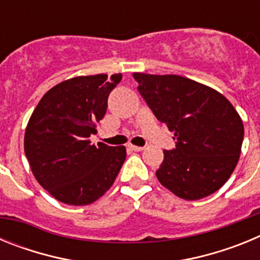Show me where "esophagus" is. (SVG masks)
Returning a JSON list of instances; mask_svg holds the SVG:
<instances>
[{
    "label": "esophagus",
    "instance_id": "34e87169",
    "mask_svg": "<svg viewBox=\"0 0 260 260\" xmlns=\"http://www.w3.org/2000/svg\"><path fill=\"white\" fill-rule=\"evenodd\" d=\"M128 148H130V150H133V151H137V152H141V151H143V150H144L143 147L133 146V144H130V146H128Z\"/></svg>",
    "mask_w": 260,
    "mask_h": 260
}]
</instances>
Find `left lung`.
<instances>
[{"instance_id": "8db88e82", "label": "left lung", "mask_w": 260, "mask_h": 260, "mask_svg": "<svg viewBox=\"0 0 260 260\" xmlns=\"http://www.w3.org/2000/svg\"><path fill=\"white\" fill-rule=\"evenodd\" d=\"M133 78L156 118L177 139L173 151L164 150L158 182L185 201L217 191L241 155L243 122L237 110L216 89L181 75L133 73Z\"/></svg>"}]
</instances>
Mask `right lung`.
I'll return each instance as SVG.
<instances>
[{
	"instance_id": "add662e5",
	"label": "right lung",
	"mask_w": 260,
	"mask_h": 260,
	"mask_svg": "<svg viewBox=\"0 0 260 260\" xmlns=\"http://www.w3.org/2000/svg\"><path fill=\"white\" fill-rule=\"evenodd\" d=\"M122 75H80L47 91L24 133L32 174L53 198L88 206L114 183L126 158L125 146L91 143L105 116L108 96Z\"/></svg>"
}]
</instances>
